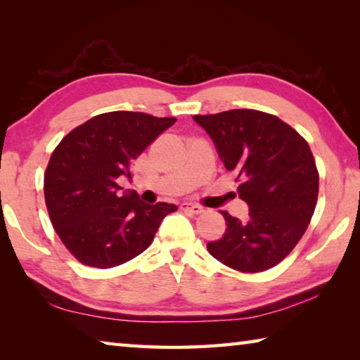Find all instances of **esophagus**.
Returning a JSON list of instances; mask_svg holds the SVG:
<instances>
[{
	"instance_id": "34e87169",
	"label": "esophagus",
	"mask_w": 360,
	"mask_h": 360,
	"mask_svg": "<svg viewBox=\"0 0 360 360\" xmlns=\"http://www.w3.org/2000/svg\"><path fill=\"white\" fill-rule=\"evenodd\" d=\"M181 210L191 212V214H202V212L205 211V210L202 208V206H200V205H193V203H182V205H181Z\"/></svg>"
}]
</instances>
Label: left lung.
Wrapping results in <instances>:
<instances>
[{"label": "left lung", "instance_id": "8db88e82", "mask_svg": "<svg viewBox=\"0 0 360 360\" xmlns=\"http://www.w3.org/2000/svg\"><path fill=\"white\" fill-rule=\"evenodd\" d=\"M240 182L246 221L221 211L227 230L208 243L212 257L241 273L278 265L297 246L314 214L319 173L307 139L279 117L255 109L193 115Z\"/></svg>", "mask_w": 360, "mask_h": 360}]
</instances>
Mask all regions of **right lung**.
<instances>
[{
  "label": "right lung",
  "instance_id": "add662e5",
  "mask_svg": "<svg viewBox=\"0 0 360 360\" xmlns=\"http://www.w3.org/2000/svg\"><path fill=\"white\" fill-rule=\"evenodd\" d=\"M176 122L144 112L112 111L76 127L53 149L44 173L51 222L65 248L95 268L125 264L149 248L176 205H148L136 192L120 197L143 150Z\"/></svg>",
  "mask_w": 360,
  "mask_h": 360
}]
</instances>
